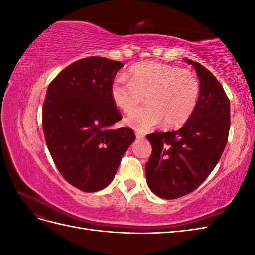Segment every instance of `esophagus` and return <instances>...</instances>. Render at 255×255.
Returning <instances> with one entry per match:
<instances>
[{
    "mask_svg": "<svg viewBox=\"0 0 255 255\" xmlns=\"http://www.w3.org/2000/svg\"><path fill=\"white\" fill-rule=\"evenodd\" d=\"M136 138L137 139H142V138H144V134L140 132H136Z\"/></svg>",
    "mask_w": 255,
    "mask_h": 255,
    "instance_id": "1",
    "label": "esophagus"
}]
</instances>
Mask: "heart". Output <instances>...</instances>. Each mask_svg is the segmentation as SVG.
<instances>
[{"label": "heart", "mask_w": 255, "mask_h": 255, "mask_svg": "<svg viewBox=\"0 0 255 255\" xmlns=\"http://www.w3.org/2000/svg\"><path fill=\"white\" fill-rule=\"evenodd\" d=\"M199 94L200 84L194 72L157 61L133 66L128 78L118 75L111 87L114 103L125 113L132 112L145 96L149 104L126 119L128 127L139 132L161 122L167 128L182 126L194 113Z\"/></svg>", "instance_id": "b5f03b06"}]
</instances>
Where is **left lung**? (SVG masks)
Masks as SVG:
<instances>
[{
  "label": "left lung",
  "instance_id": "1",
  "mask_svg": "<svg viewBox=\"0 0 255 255\" xmlns=\"http://www.w3.org/2000/svg\"><path fill=\"white\" fill-rule=\"evenodd\" d=\"M184 60L199 78L196 109L180 129L146 136L152 145L146 183L166 200L187 195L206 180L226 148L230 129V101L221 84L202 65Z\"/></svg>",
  "mask_w": 255,
  "mask_h": 255
}]
</instances>
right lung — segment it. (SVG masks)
<instances>
[{
	"mask_svg": "<svg viewBox=\"0 0 255 255\" xmlns=\"http://www.w3.org/2000/svg\"><path fill=\"white\" fill-rule=\"evenodd\" d=\"M123 65L86 57L65 68L49 85L42 128L58 171L72 186L95 192L109 186L123 154L135 140L132 128H112L121 120L111 97Z\"/></svg>",
	"mask_w": 255,
	"mask_h": 255,
	"instance_id": "obj_1",
	"label": "right lung"
}]
</instances>
